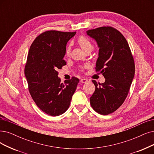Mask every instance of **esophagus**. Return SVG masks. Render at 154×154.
<instances>
[{
	"instance_id": "34e87169",
	"label": "esophagus",
	"mask_w": 154,
	"mask_h": 154,
	"mask_svg": "<svg viewBox=\"0 0 154 154\" xmlns=\"http://www.w3.org/2000/svg\"><path fill=\"white\" fill-rule=\"evenodd\" d=\"M80 82L81 83H87L88 82V79L87 78H82V79H80Z\"/></svg>"
}]
</instances>
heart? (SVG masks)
Returning <instances> with one entry per match:
<instances>
[{
    "label": "heart",
    "mask_w": 154,
    "mask_h": 154,
    "mask_svg": "<svg viewBox=\"0 0 154 154\" xmlns=\"http://www.w3.org/2000/svg\"><path fill=\"white\" fill-rule=\"evenodd\" d=\"M78 44L81 47V48L83 49L84 51H87L89 49H93V45L91 43V42L84 36H79L78 40H77ZM71 52V48L70 47L67 46L66 48L65 51V54L66 56L68 57L70 54Z\"/></svg>",
    "instance_id": "heart-1"
}]
</instances>
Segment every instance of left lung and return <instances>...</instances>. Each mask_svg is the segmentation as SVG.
<instances>
[{"instance_id":"1","label":"left lung","mask_w":154,"mask_h":154,"mask_svg":"<svg viewBox=\"0 0 154 154\" xmlns=\"http://www.w3.org/2000/svg\"><path fill=\"white\" fill-rule=\"evenodd\" d=\"M99 47L95 71L106 78L103 83L92 80L95 87L90 98L95 111L108 115L125 102L134 75L135 66L130 46L125 36L111 26H102L87 31Z\"/></svg>"}]
</instances>
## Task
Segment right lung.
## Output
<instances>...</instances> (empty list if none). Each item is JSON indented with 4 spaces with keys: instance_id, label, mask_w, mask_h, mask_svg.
Returning <instances> with one entry per match:
<instances>
[{
    "instance_id": "obj_1",
    "label": "right lung",
    "mask_w": 154,
    "mask_h": 154,
    "mask_svg": "<svg viewBox=\"0 0 154 154\" xmlns=\"http://www.w3.org/2000/svg\"><path fill=\"white\" fill-rule=\"evenodd\" d=\"M75 32L48 30L42 33L31 45L24 67L29 92L36 105L52 116L69 108L79 79L72 76L60 83L57 69L66 65V47Z\"/></svg>"
}]
</instances>
